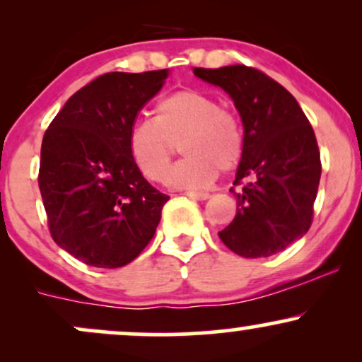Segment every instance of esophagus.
<instances>
[{"instance_id": "34e87169", "label": "esophagus", "mask_w": 362, "mask_h": 362, "mask_svg": "<svg viewBox=\"0 0 362 362\" xmlns=\"http://www.w3.org/2000/svg\"><path fill=\"white\" fill-rule=\"evenodd\" d=\"M185 195L190 199H197V201H206V199H209V194L207 192H185Z\"/></svg>"}]
</instances>
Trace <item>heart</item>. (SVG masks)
<instances>
[{
    "label": "heart",
    "mask_w": 362,
    "mask_h": 362,
    "mask_svg": "<svg viewBox=\"0 0 362 362\" xmlns=\"http://www.w3.org/2000/svg\"><path fill=\"white\" fill-rule=\"evenodd\" d=\"M178 144L185 158L170 172L168 182L178 189H202L213 184L218 172H231L242 161V119L213 95L184 88L160 98L155 117L129 129V153L136 167L158 184L167 180Z\"/></svg>",
    "instance_id": "obj_1"
}]
</instances>
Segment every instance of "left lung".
I'll use <instances>...</instances> for the list:
<instances>
[{
	"label": "left lung",
	"instance_id": "left-lung-1",
	"mask_svg": "<svg viewBox=\"0 0 362 362\" xmlns=\"http://www.w3.org/2000/svg\"><path fill=\"white\" fill-rule=\"evenodd\" d=\"M201 80L233 98L245 129V151L231 187L236 216L219 231L245 259L271 257L310 230L322 161L300 103L284 86L245 64L194 68Z\"/></svg>",
	"mask_w": 362,
	"mask_h": 362
}]
</instances>
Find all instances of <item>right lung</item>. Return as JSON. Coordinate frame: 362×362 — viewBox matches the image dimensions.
<instances>
[{
  "instance_id": "right-lung-1",
  "label": "right lung",
  "mask_w": 362,
  "mask_h": 362,
  "mask_svg": "<svg viewBox=\"0 0 362 362\" xmlns=\"http://www.w3.org/2000/svg\"><path fill=\"white\" fill-rule=\"evenodd\" d=\"M167 69L105 73L64 103L45 131L39 189L52 240L91 267L129 264L155 236L168 195L129 153V129Z\"/></svg>"
}]
</instances>
